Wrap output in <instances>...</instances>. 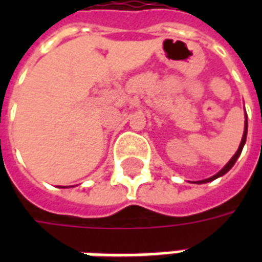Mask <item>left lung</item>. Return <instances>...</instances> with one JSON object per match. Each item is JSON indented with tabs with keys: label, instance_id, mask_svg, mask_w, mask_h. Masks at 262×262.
Wrapping results in <instances>:
<instances>
[{
	"label": "left lung",
	"instance_id": "obj_1",
	"mask_svg": "<svg viewBox=\"0 0 262 262\" xmlns=\"http://www.w3.org/2000/svg\"><path fill=\"white\" fill-rule=\"evenodd\" d=\"M246 139H247V118H246V123H244V133H243L242 143H240V146H238V150H237V151H236V154H234V156L231 157L230 161H229V163H227V164H226L225 167H223V168H222V170H220L219 172L216 174V176L210 177V178H206V180H202V181H196L198 184H205V182H210V181H213V180H216V178H219V177L225 176L226 172H227V171L230 170L231 167L234 165V163H236V161H237V159L240 157V154H242L243 147H244V144H246Z\"/></svg>",
	"mask_w": 262,
	"mask_h": 262
}]
</instances>
